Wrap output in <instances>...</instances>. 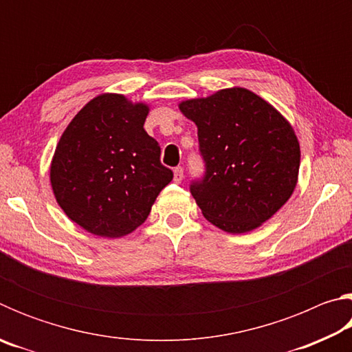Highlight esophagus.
<instances>
[{
  "instance_id": "34e87169",
  "label": "esophagus",
  "mask_w": 352,
  "mask_h": 352,
  "mask_svg": "<svg viewBox=\"0 0 352 352\" xmlns=\"http://www.w3.org/2000/svg\"><path fill=\"white\" fill-rule=\"evenodd\" d=\"M182 180H183V168H175L174 169V182L182 183Z\"/></svg>"
}]
</instances>
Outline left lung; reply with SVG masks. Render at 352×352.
Segmentation results:
<instances>
[{"label":"left lung","instance_id":"1","mask_svg":"<svg viewBox=\"0 0 352 352\" xmlns=\"http://www.w3.org/2000/svg\"><path fill=\"white\" fill-rule=\"evenodd\" d=\"M197 126L206 163L190 194L205 219L231 234L250 233L281 210L294 194L300 142L275 107L242 87L178 104Z\"/></svg>","mask_w":352,"mask_h":352}]
</instances>
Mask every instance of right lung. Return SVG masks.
<instances>
[{"mask_svg": "<svg viewBox=\"0 0 352 352\" xmlns=\"http://www.w3.org/2000/svg\"><path fill=\"white\" fill-rule=\"evenodd\" d=\"M146 102L102 93L82 107L57 142L50 180L69 220L94 236L118 239L146 222L174 178L148 136Z\"/></svg>", "mask_w": 352, "mask_h": 352, "instance_id": "obj_1", "label": "right lung"}]
</instances>
